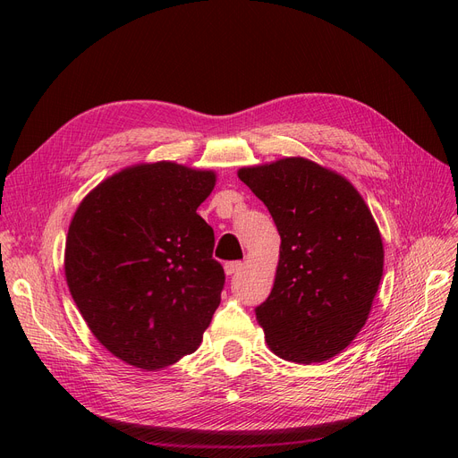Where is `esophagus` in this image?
<instances>
[{
  "instance_id": "1",
  "label": "esophagus",
  "mask_w": 458,
  "mask_h": 458,
  "mask_svg": "<svg viewBox=\"0 0 458 458\" xmlns=\"http://www.w3.org/2000/svg\"><path fill=\"white\" fill-rule=\"evenodd\" d=\"M239 271H243V263L242 261H228L226 266H225V273L228 276H232V275H235Z\"/></svg>"
}]
</instances>
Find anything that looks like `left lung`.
<instances>
[{
  "label": "left lung",
  "mask_w": 458,
  "mask_h": 458,
  "mask_svg": "<svg viewBox=\"0 0 458 458\" xmlns=\"http://www.w3.org/2000/svg\"><path fill=\"white\" fill-rule=\"evenodd\" d=\"M237 176L280 233L275 285L256 308L269 349L297 364L335 356L366 325L382 278L368 204L347 178L306 157L243 166Z\"/></svg>",
  "instance_id": "obj_1"
}]
</instances>
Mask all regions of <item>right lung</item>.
Segmentation results:
<instances>
[{
    "label": "right lung",
    "mask_w": 458,
    "mask_h": 458,
    "mask_svg": "<svg viewBox=\"0 0 458 458\" xmlns=\"http://www.w3.org/2000/svg\"><path fill=\"white\" fill-rule=\"evenodd\" d=\"M215 173L139 163L96 185L72 216L64 276L72 299L113 356L157 371L195 352L221 302L225 271L197 208Z\"/></svg>",
    "instance_id": "add662e5"
}]
</instances>
